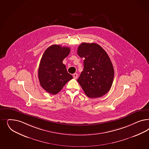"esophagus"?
I'll return each instance as SVG.
<instances>
[{"label":"esophagus","instance_id":"1","mask_svg":"<svg viewBox=\"0 0 149 149\" xmlns=\"http://www.w3.org/2000/svg\"><path fill=\"white\" fill-rule=\"evenodd\" d=\"M73 78H74V79H77V78H78V74H77V73H74L73 74Z\"/></svg>","mask_w":149,"mask_h":149}]
</instances>
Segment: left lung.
Here are the masks:
<instances>
[{"instance_id":"8db88e82","label":"left lung","mask_w":149,"mask_h":149,"mask_svg":"<svg viewBox=\"0 0 149 149\" xmlns=\"http://www.w3.org/2000/svg\"><path fill=\"white\" fill-rule=\"evenodd\" d=\"M77 54L84 58V69L77 81L90 98L100 97L110 91L114 78L110 58L97 44L83 43Z\"/></svg>"}]
</instances>
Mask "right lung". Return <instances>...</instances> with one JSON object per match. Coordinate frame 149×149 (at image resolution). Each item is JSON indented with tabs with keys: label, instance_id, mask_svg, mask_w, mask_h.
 I'll return each mask as SVG.
<instances>
[{
	"label": "right lung",
	"instance_id": "right-lung-1",
	"mask_svg": "<svg viewBox=\"0 0 149 149\" xmlns=\"http://www.w3.org/2000/svg\"><path fill=\"white\" fill-rule=\"evenodd\" d=\"M70 52L68 47L52 45L44 53L39 66V81L41 86L50 94H58L73 78L63 63Z\"/></svg>",
	"mask_w": 149,
	"mask_h": 149
}]
</instances>
